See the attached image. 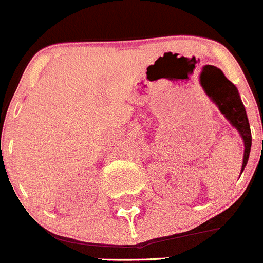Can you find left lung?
I'll use <instances>...</instances> for the list:
<instances>
[{"label":"left lung","instance_id":"1","mask_svg":"<svg viewBox=\"0 0 263 263\" xmlns=\"http://www.w3.org/2000/svg\"><path fill=\"white\" fill-rule=\"evenodd\" d=\"M221 73V81L218 83L212 90V93H208L218 110L221 111L224 117L231 122L232 126L240 133L241 138L243 141V159L242 167H241V173L242 174L243 168L246 167L248 159H249L250 147H252V132H250V125L248 116H246L245 106L241 101L240 93L237 90L236 85L228 80Z\"/></svg>","mask_w":263,"mask_h":263}]
</instances>
